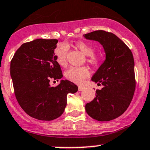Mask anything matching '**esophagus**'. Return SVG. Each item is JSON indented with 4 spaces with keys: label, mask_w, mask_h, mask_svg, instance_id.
<instances>
[{
    "label": "esophagus",
    "mask_w": 150,
    "mask_h": 150,
    "mask_svg": "<svg viewBox=\"0 0 150 150\" xmlns=\"http://www.w3.org/2000/svg\"><path fill=\"white\" fill-rule=\"evenodd\" d=\"M83 89H84L83 86H79V91H83Z\"/></svg>",
    "instance_id": "obj_1"
}]
</instances>
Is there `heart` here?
Here are the masks:
<instances>
[{"label": "heart", "instance_id": "heart-1", "mask_svg": "<svg viewBox=\"0 0 150 150\" xmlns=\"http://www.w3.org/2000/svg\"><path fill=\"white\" fill-rule=\"evenodd\" d=\"M75 46L83 54L87 56V62L91 64H99L102 60L100 55L94 54L95 50L91 45L88 43L79 42L76 43ZM69 51V46L65 43L59 45L55 50V58L59 65L64 67L67 64V57ZM90 72L88 68L85 67H71L65 72V77L68 80L76 83H81L88 76Z\"/></svg>", "mask_w": 150, "mask_h": 150}]
</instances>
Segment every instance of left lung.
Instances as JSON below:
<instances>
[{
	"instance_id": "obj_1",
	"label": "left lung",
	"mask_w": 150,
	"mask_h": 150,
	"mask_svg": "<svg viewBox=\"0 0 150 150\" xmlns=\"http://www.w3.org/2000/svg\"><path fill=\"white\" fill-rule=\"evenodd\" d=\"M86 40L98 42L103 47L105 59L91 78L97 85L96 97L86 105L88 115L98 121H109L127 110L135 89L132 52L120 38L111 33L97 30L83 35Z\"/></svg>"
}]
</instances>
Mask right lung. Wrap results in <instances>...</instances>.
Segmentation results:
<instances>
[{
    "label": "right lung",
    "mask_w": 150,
    "mask_h": 150,
    "mask_svg": "<svg viewBox=\"0 0 150 150\" xmlns=\"http://www.w3.org/2000/svg\"><path fill=\"white\" fill-rule=\"evenodd\" d=\"M57 40L37 39L24 43L11 62V76L15 95L24 111L40 120H52L62 115L67 106V94L78 86L68 80L50 86L51 79L63 77L56 61Z\"/></svg>",
    "instance_id": "1"
}]
</instances>
